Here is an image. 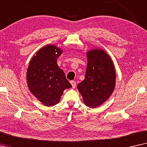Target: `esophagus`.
I'll use <instances>...</instances> for the list:
<instances>
[{"label": "esophagus", "instance_id": "1", "mask_svg": "<svg viewBox=\"0 0 147 147\" xmlns=\"http://www.w3.org/2000/svg\"><path fill=\"white\" fill-rule=\"evenodd\" d=\"M70 84H71L72 88H75L76 87V82L75 81H70Z\"/></svg>", "mask_w": 147, "mask_h": 147}]
</instances>
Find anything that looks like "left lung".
Instances as JSON below:
<instances>
[{
  "label": "left lung",
  "mask_w": 147,
  "mask_h": 147,
  "mask_svg": "<svg viewBox=\"0 0 147 147\" xmlns=\"http://www.w3.org/2000/svg\"><path fill=\"white\" fill-rule=\"evenodd\" d=\"M85 77L77 85L88 107L95 108L110 97L116 85V72L112 60L104 50L95 49L87 53Z\"/></svg>",
  "instance_id": "8db88e82"
}]
</instances>
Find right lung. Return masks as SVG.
I'll use <instances>...</instances> for the list:
<instances>
[{"label": "right lung", "mask_w": 147, "mask_h": 147, "mask_svg": "<svg viewBox=\"0 0 147 147\" xmlns=\"http://www.w3.org/2000/svg\"><path fill=\"white\" fill-rule=\"evenodd\" d=\"M61 49L53 45L43 47L31 58L27 71L29 91L46 106L60 101L64 90L72 87L57 64Z\"/></svg>", "instance_id": "right-lung-1"}]
</instances>
